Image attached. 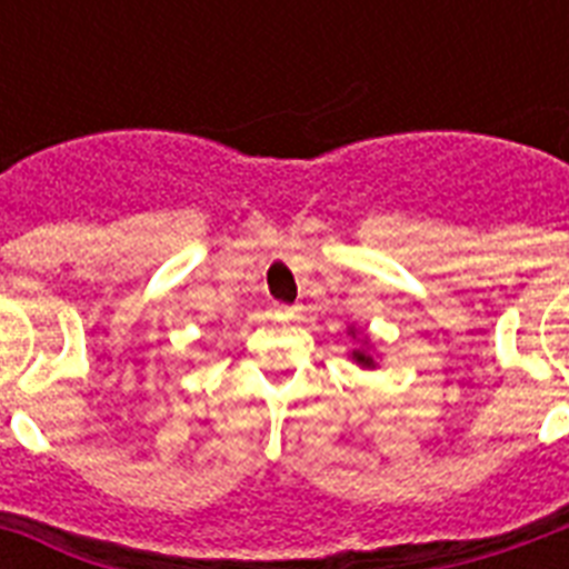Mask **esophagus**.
<instances>
[{
	"instance_id": "obj_1",
	"label": "esophagus",
	"mask_w": 569,
	"mask_h": 569,
	"mask_svg": "<svg viewBox=\"0 0 569 569\" xmlns=\"http://www.w3.org/2000/svg\"><path fill=\"white\" fill-rule=\"evenodd\" d=\"M274 312H277V319L289 321V319H298V312H301V307H295V303H277Z\"/></svg>"
}]
</instances>
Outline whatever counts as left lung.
Segmentation results:
<instances>
[{
	"instance_id": "1",
	"label": "left lung",
	"mask_w": 569,
	"mask_h": 569,
	"mask_svg": "<svg viewBox=\"0 0 569 569\" xmlns=\"http://www.w3.org/2000/svg\"><path fill=\"white\" fill-rule=\"evenodd\" d=\"M355 360H357V363H363V366H372V357H366L363 351H355Z\"/></svg>"
}]
</instances>
